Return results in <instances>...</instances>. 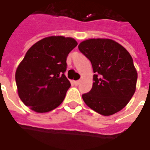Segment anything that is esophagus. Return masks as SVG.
Segmentation results:
<instances>
[{
  "instance_id": "esophagus-1",
  "label": "esophagus",
  "mask_w": 150,
  "mask_h": 150,
  "mask_svg": "<svg viewBox=\"0 0 150 150\" xmlns=\"http://www.w3.org/2000/svg\"><path fill=\"white\" fill-rule=\"evenodd\" d=\"M79 83H80V80H75V81H74V82H73V83H74V85H75V86L79 85Z\"/></svg>"
}]
</instances>
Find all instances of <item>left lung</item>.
<instances>
[{
    "mask_svg": "<svg viewBox=\"0 0 150 150\" xmlns=\"http://www.w3.org/2000/svg\"><path fill=\"white\" fill-rule=\"evenodd\" d=\"M78 48L91 62L93 83L82 95L86 105L98 113L110 116L121 111L135 92L137 72L130 53L117 42L93 38Z\"/></svg>",
    "mask_w": 150,
    "mask_h": 150,
    "instance_id": "1",
    "label": "left lung"
}]
</instances>
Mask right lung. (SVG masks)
I'll return each mask as SVG.
<instances>
[{
	"label": "right lung",
	"instance_id": "right-lung-1",
	"mask_svg": "<svg viewBox=\"0 0 150 150\" xmlns=\"http://www.w3.org/2000/svg\"><path fill=\"white\" fill-rule=\"evenodd\" d=\"M71 38L52 36L28 50L15 72L21 101L37 112H47L62 103L71 87L65 75L67 58L77 46Z\"/></svg>",
	"mask_w": 150,
	"mask_h": 150
}]
</instances>
